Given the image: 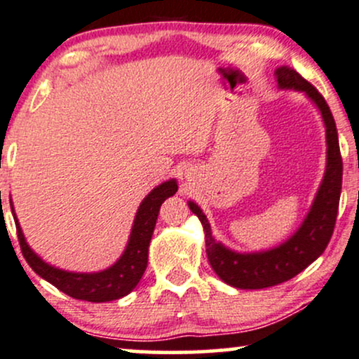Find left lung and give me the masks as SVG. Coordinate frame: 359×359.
Wrapping results in <instances>:
<instances>
[{
  "label": "left lung",
  "instance_id": "obj_1",
  "mask_svg": "<svg viewBox=\"0 0 359 359\" xmlns=\"http://www.w3.org/2000/svg\"><path fill=\"white\" fill-rule=\"evenodd\" d=\"M276 81L281 90L302 91L320 109L326 128V170L318 188L313 205L309 208L302 226L296 229L280 246L266 251L238 253L229 250L223 243L216 241L211 233L210 221L201 208L194 201H188L189 210L198 216L205 229L206 255L211 268L226 285L240 290H263L280 285L308 268L320 258L326 250L333 234L336 216H338L339 194H341L343 159L339 153L338 131L330 106L302 74L294 69L281 66L276 69Z\"/></svg>",
  "mask_w": 359,
  "mask_h": 359
}]
</instances>
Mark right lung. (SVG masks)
<instances>
[{"instance_id": "1", "label": "right lung", "mask_w": 359, "mask_h": 359, "mask_svg": "<svg viewBox=\"0 0 359 359\" xmlns=\"http://www.w3.org/2000/svg\"><path fill=\"white\" fill-rule=\"evenodd\" d=\"M176 191H178V183L172 178L148 193V196L141 201L138 211H136L130 240H128L125 251L119 256L116 263L103 269V271L74 273L65 271V269L44 263L26 243L25 234L21 231V226L15 215V208L11 206L21 253H23L25 259L28 261L34 273L39 274L43 280L51 283L53 286H56L60 291H63L65 294L72 296L74 299H83V302L91 303L114 302V299L130 294L140 283L146 266H148V248L154 226H156L159 208H161L166 198L172 196Z\"/></svg>"}]
</instances>
